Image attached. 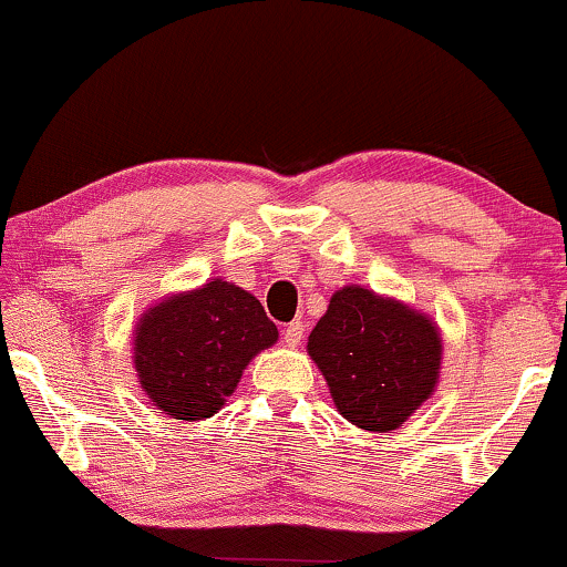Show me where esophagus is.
Instances as JSON below:
<instances>
[{"instance_id":"obj_1","label":"esophagus","mask_w":567,"mask_h":567,"mask_svg":"<svg viewBox=\"0 0 567 567\" xmlns=\"http://www.w3.org/2000/svg\"><path fill=\"white\" fill-rule=\"evenodd\" d=\"M282 336H285V343L296 349V346L303 340V322H290L288 327H285Z\"/></svg>"}]
</instances>
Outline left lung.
Returning a JSON list of instances; mask_svg holds the SVG:
<instances>
[{
    "instance_id": "left-lung-1",
    "label": "left lung",
    "mask_w": 567,
    "mask_h": 567,
    "mask_svg": "<svg viewBox=\"0 0 567 567\" xmlns=\"http://www.w3.org/2000/svg\"><path fill=\"white\" fill-rule=\"evenodd\" d=\"M338 412L364 431H395L439 383L441 338L409 306L343 288L309 336Z\"/></svg>"
}]
</instances>
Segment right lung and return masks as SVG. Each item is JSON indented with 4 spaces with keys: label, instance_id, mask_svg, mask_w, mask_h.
Returning a JSON list of instances; mask_svg holds the SVG:
<instances>
[{
    "label": "right lung",
    "instance_id": "add662e5",
    "mask_svg": "<svg viewBox=\"0 0 567 567\" xmlns=\"http://www.w3.org/2000/svg\"><path fill=\"white\" fill-rule=\"evenodd\" d=\"M275 340L277 324L264 306L248 290L214 279L140 319L134 367L161 412L193 422L218 412L248 361Z\"/></svg>",
    "mask_w": 567,
    "mask_h": 567
}]
</instances>
